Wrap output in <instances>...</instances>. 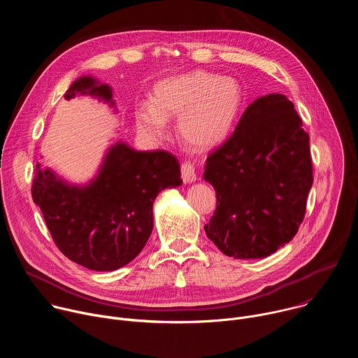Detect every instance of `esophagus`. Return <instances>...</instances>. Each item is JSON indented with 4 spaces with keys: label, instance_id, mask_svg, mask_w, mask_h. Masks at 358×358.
Masks as SVG:
<instances>
[{
    "label": "esophagus",
    "instance_id": "34e87169",
    "mask_svg": "<svg viewBox=\"0 0 358 358\" xmlns=\"http://www.w3.org/2000/svg\"><path fill=\"white\" fill-rule=\"evenodd\" d=\"M181 177H182L184 184H191V182H194V181L196 180V174H195L194 164H191L189 162L182 163V166H181Z\"/></svg>",
    "mask_w": 358,
    "mask_h": 358
}]
</instances>
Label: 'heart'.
Returning a JSON list of instances; mask_svg holds the SVG:
<instances>
[{
    "label": "heart",
    "mask_w": 358,
    "mask_h": 358,
    "mask_svg": "<svg viewBox=\"0 0 358 358\" xmlns=\"http://www.w3.org/2000/svg\"><path fill=\"white\" fill-rule=\"evenodd\" d=\"M242 89L232 78L195 71L159 82L151 105L136 109L137 131L148 140L166 137L167 120L177 119L181 140L191 148L208 151L222 144L242 106Z\"/></svg>",
    "instance_id": "b5f03b06"
}]
</instances>
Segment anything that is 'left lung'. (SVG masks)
<instances>
[{
    "mask_svg": "<svg viewBox=\"0 0 358 358\" xmlns=\"http://www.w3.org/2000/svg\"><path fill=\"white\" fill-rule=\"evenodd\" d=\"M203 180L217 192L203 229L227 257L261 259L290 242L313 184L309 134L292 101L272 93L250 103L208 156Z\"/></svg>",
    "mask_w": 358,
    "mask_h": 358,
    "instance_id": "1",
    "label": "left lung"
}]
</instances>
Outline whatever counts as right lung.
<instances>
[{"mask_svg": "<svg viewBox=\"0 0 358 358\" xmlns=\"http://www.w3.org/2000/svg\"><path fill=\"white\" fill-rule=\"evenodd\" d=\"M86 94L116 105L112 87L93 76L76 79L65 99ZM181 184L180 164L170 152L136 151L116 141L83 185L36 163L32 198L65 257L90 271L110 272L131 262L147 243L156 196Z\"/></svg>", "mask_w": 358, "mask_h": 358, "instance_id": "right-lung-1", "label": "right lung"}]
</instances>
